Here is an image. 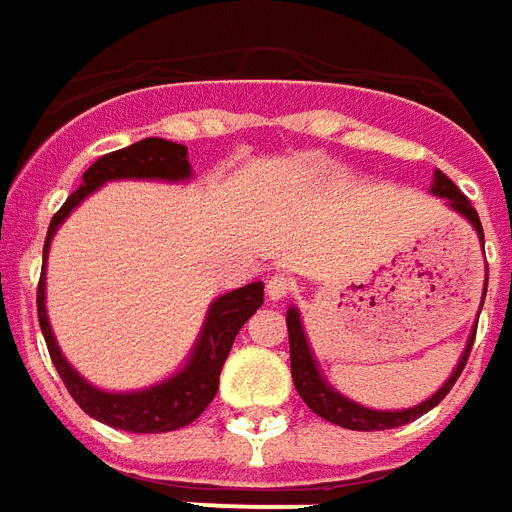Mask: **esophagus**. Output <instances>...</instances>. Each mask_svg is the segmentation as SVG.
Masks as SVG:
<instances>
[{"label": "esophagus", "instance_id": "obj_1", "mask_svg": "<svg viewBox=\"0 0 512 512\" xmlns=\"http://www.w3.org/2000/svg\"><path fill=\"white\" fill-rule=\"evenodd\" d=\"M292 289H295V281L286 278V275H273V278L267 281V297H270V300H284Z\"/></svg>", "mask_w": 512, "mask_h": 512}]
</instances>
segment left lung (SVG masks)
I'll use <instances>...</instances> for the list:
<instances>
[{"label": "left lung", "mask_w": 512, "mask_h": 512, "mask_svg": "<svg viewBox=\"0 0 512 512\" xmlns=\"http://www.w3.org/2000/svg\"><path fill=\"white\" fill-rule=\"evenodd\" d=\"M430 192L438 195V198H444L458 215L466 217L471 226H474V231H477V237H480L482 245H485L477 209L471 206L469 198H466L441 170H436V179H433ZM485 289H488V278H485ZM482 300H485V297H482ZM286 328H289V361H292V380H295L297 394L303 397V402H306L308 408L317 413V416H322V419H328V422L333 424H339V427H347V430H391V427H402V424L419 419L422 413L433 411L438 402L447 397L449 389L455 386V380L460 378L463 366L469 361L474 333H477V325H474V331H471L469 336V344H466V350L460 355L455 372L449 375L447 383H444L430 400L419 402V405H413V408H405V411H372V408H364V405H358V402L347 400L339 391L331 389V383H325V378L320 375V369H317V361H314V355H311V347H308L306 331H303V325H300L297 308H289V311H286Z\"/></svg>", "instance_id": "left-lung-1"}]
</instances>
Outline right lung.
<instances>
[{"label":"right lung","mask_w":512,"mask_h":512,"mask_svg":"<svg viewBox=\"0 0 512 512\" xmlns=\"http://www.w3.org/2000/svg\"><path fill=\"white\" fill-rule=\"evenodd\" d=\"M190 176L192 168L187 162V146L170 143L162 137H146L134 146L104 154L85 170L79 190L71 192L68 201L60 206V212L52 217L46 245H43V273L38 281V322H41L52 364L57 366L65 389L82 411L99 422L118 427V430H129V433H170V430H179L184 424L195 422L206 411V405L215 400L217 386H220V369L226 364L239 328L256 314V308L262 306L264 284L253 281V284L239 286L234 292L217 297L206 311L204 328L192 347L187 364L173 378L162 380L151 389L115 394V391H101L90 386L88 380L65 361L63 350L57 347L52 325L46 317V256H49V245H52V237L57 234L60 223L88 198L90 192L99 190L101 184L118 179L187 181Z\"/></svg>","instance_id":"obj_1"}]
</instances>
